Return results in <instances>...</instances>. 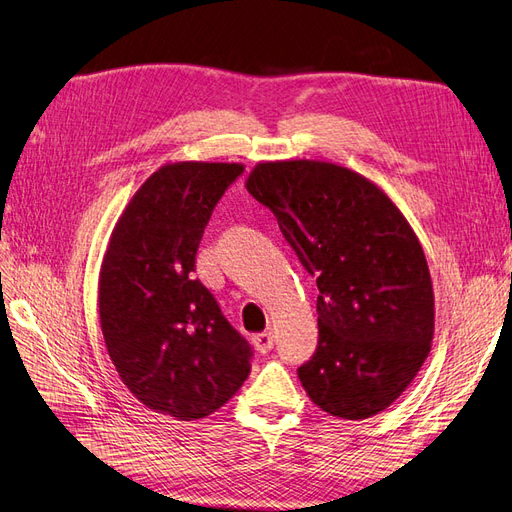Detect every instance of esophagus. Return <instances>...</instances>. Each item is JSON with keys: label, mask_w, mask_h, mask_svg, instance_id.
<instances>
[{"label": "esophagus", "mask_w": 512, "mask_h": 512, "mask_svg": "<svg viewBox=\"0 0 512 512\" xmlns=\"http://www.w3.org/2000/svg\"><path fill=\"white\" fill-rule=\"evenodd\" d=\"M252 344L260 354H267L273 348V333L265 331V333H256L252 337Z\"/></svg>", "instance_id": "1"}]
</instances>
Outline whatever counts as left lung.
Instances as JSON below:
<instances>
[{
	"mask_svg": "<svg viewBox=\"0 0 512 512\" xmlns=\"http://www.w3.org/2000/svg\"><path fill=\"white\" fill-rule=\"evenodd\" d=\"M320 290L318 348L299 380L318 408L361 421L408 389L431 350L423 247L376 183L316 160L258 164L245 183Z\"/></svg>",
	"mask_w": 512,
	"mask_h": 512,
	"instance_id": "left-lung-1",
	"label": "left lung"
}]
</instances>
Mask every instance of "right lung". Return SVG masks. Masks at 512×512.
<instances>
[{
  "instance_id": "add662e5",
  "label": "right lung",
  "mask_w": 512,
  "mask_h": 512,
  "mask_svg": "<svg viewBox=\"0 0 512 512\" xmlns=\"http://www.w3.org/2000/svg\"><path fill=\"white\" fill-rule=\"evenodd\" d=\"M241 164L177 162L156 170L119 218L100 271L108 356L147 408L196 421L250 376L254 350L200 284L196 252Z\"/></svg>"
}]
</instances>
